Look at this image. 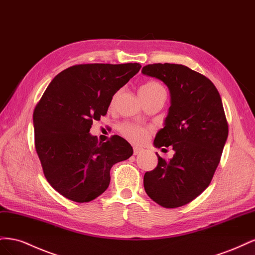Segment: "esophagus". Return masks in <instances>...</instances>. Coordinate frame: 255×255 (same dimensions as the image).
<instances>
[{
    "label": "esophagus",
    "mask_w": 255,
    "mask_h": 255,
    "mask_svg": "<svg viewBox=\"0 0 255 255\" xmlns=\"http://www.w3.org/2000/svg\"><path fill=\"white\" fill-rule=\"evenodd\" d=\"M143 150L141 148H137V146H134V155H138V154L141 153Z\"/></svg>",
    "instance_id": "obj_1"
}]
</instances>
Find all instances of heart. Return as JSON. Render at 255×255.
Segmentation results:
<instances>
[{
  "mask_svg": "<svg viewBox=\"0 0 255 255\" xmlns=\"http://www.w3.org/2000/svg\"><path fill=\"white\" fill-rule=\"evenodd\" d=\"M155 92H165V89L160 84H158L156 82H153V81L144 83L143 85H141V87L139 89L140 96L155 94ZM118 96H119V92H117V94L114 96V98L112 100V105L115 104ZM119 130H120V133L127 138V139L133 141L135 143H140V142L144 141L149 136L148 128L134 125V123H125V125H122L119 128Z\"/></svg>",
  "mask_w": 255,
  "mask_h": 255,
  "instance_id": "b5f03b06",
  "label": "heart"
}]
</instances>
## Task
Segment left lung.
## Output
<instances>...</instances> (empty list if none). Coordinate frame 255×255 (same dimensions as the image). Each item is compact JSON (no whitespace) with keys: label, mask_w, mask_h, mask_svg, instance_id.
<instances>
[{"label":"left lung","mask_w":255,"mask_h":255,"mask_svg":"<svg viewBox=\"0 0 255 255\" xmlns=\"http://www.w3.org/2000/svg\"><path fill=\"white\" fill-rule=\"evenodd\" d=\"M141 72L163 82L170 92L164 128L153 143L174 151L169 160L156 153L158 164L145 172L144 190L160 206H183L206 189L220 161L229 134L221 98L210 80L186 66L153 64Z\"/></svg>","instance_id":"1"}]
</instances>
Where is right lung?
<instances>
[{
    "label": "right lung",
    "instance_id": "right-lung-1",
    "mask_svg": "<svg viewBox=\"0 0 255 255\" xmlns=\"http://www.w3.org/2000/svg\"><path fill=\"white\" fill-rule=\"evenodd\" d=\"M140 64L76 65L58 73L34 111L35 146L45 179L61 196L89 202L107 189L111 168L132 156L120 136L98 141L89 130Z\"/></svg>",
    "mask_w": 255,
    "mask_h": 255
}]
</instances>
